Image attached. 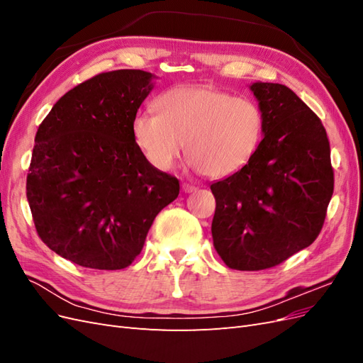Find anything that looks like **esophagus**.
I'll use <instances>...</instances> for the list:
<instances>
[{
    "label": "esophagus",
    "instance_id": "34e87169",
    "mask_svg": "<svg viewBox=\"0 0 363 363\" xmlns=\"http://www.w3.org/2000/svg\"><path fill=\"white\" fill-rule=\"evenodd\" d=\"M182 189H183L184 194H192V192H195L199 188H196V186H194V184L183 183V184H182Z\"/></svg>",
    "mask_w": 363,
    "mask_h": 363
}]
</instances>
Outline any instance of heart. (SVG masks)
<instances>
[{
    "instance_id": "b5f03b06",
    "label": "heart",
    "mask_w": 363,
    "mask_h": 363,
    "mask_svg": "<svg viewBox=\"0 0 363 363\" xmlns=\"http://www.w3.org/2000/svg\"><path fill=\"white\" fill-rule=\"evenodd\" d=\"M157 113L131 119V138L151 167L171 171L184 150L188 164L208 177L223 179L242 169L263 136L260 107L244 96L206 84L177 86L156 101Z\"/></svg>"
}]
</instances>
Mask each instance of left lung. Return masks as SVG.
<instances>
[{
  "mask_svg": "<svg viewBox=\"0 0 363 363\" xmlns=\"http://www.w3.org/2000/svg\"><path fill=\"white\" fill-rule=\"evenodd\" d=\"M263 113V139L245 167L211 184L213 245L239 271L276 267L320 235L333 195L325 128L289 87L250 84Z\"/></svg>",
  "mask_w": 363,
  "mask_h": 363,
  "instance_id": "left-lung-1",
  "label": "left lung"
}]
</instances>
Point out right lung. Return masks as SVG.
Wrapping results in <instances>:
<instances>
[{
  "label": "right lung",
  "mask_w": 363,
  "mask_h": 363,
  "mask_svg": "<svg viewBox=\"0 0 363 363\" xmlns=\"http://www.w3.org/2000/svg\"><path fill=\"white\" fill-rule=\"evenodd\" d=\"M155 79L140 69L98 74L38 128L27 175L33 221L47 247L77 265H131L157 213L179 196V180L151 167L130 131Z\"/></svg>",
  "instance_id": "1"
}]
</instances>
